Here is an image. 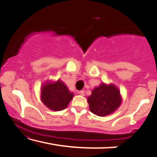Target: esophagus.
Instances as JSON below:
<instances>
[{
    "label": "esophagus",
    "instance_id": "obj_1",
    "mask_svg": "<svg viewBox=\"0 0 157 157\" xmlns=\"http://www.w3.org/2000/svg\"><path fill=\"white\" fill-rule=\"evenodd\" d=\"M78 94H80L81 95H82V96H84V95H85V94H84V91H83V90H82V91H78Z\"/></svg>",
    "mask_w": 157,
    "mask_h": 157
}]
</instances>
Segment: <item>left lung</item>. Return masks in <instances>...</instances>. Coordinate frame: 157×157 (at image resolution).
I'll return each instance as SVG.
<instances>
[{"label": "left lung", "instance_id": "left-lung-1", "mask_svg": "<svg viewBox=\"0 0 157 157\" xmlns=\"http://www.w3.org/2000/svg\"><path fill=\"white\" fill-rule=\"evenodd\" d=\"M87 100L90 110L98 116L109 115L121 104L120 92L113 84L102 83L93 90Z\"/></svg>", "mask_w": 157, "mask_h": 157}]
</instances>
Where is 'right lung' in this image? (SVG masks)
I'll list each match as a JSON object with an SVG mask.
<instances>
[{
  "label": "right lung",
  "instance_id": "obj_1",
  "mask_svg": "<svg viewBox=\"0 0 157 157\" xmlns=\"http://www.w3.org/2000/svg\"><path fill=\"white\" fill-rule=\"evenodd\" d=\"M41 91L44 104L50 109L56 111L64 109L73 97V94L60 80L55 83L48 82L42 86Z\"/></svg>",
  "mask_w": 157,
  "mask_h": 157
}]
</instances>
